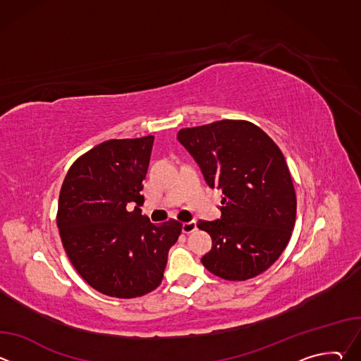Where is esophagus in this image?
I'll return each instance as SVG.
<instances>
[{"label":"esophagus","mask_w":361,"mask_h":361,"mask_svg":"<svg viewBox=\"0 0 361 361\" xmlns=\"http://www.w3.org/2000/svg\"><path fill=\"white\" fill-rule=\"evenodd\" d=\"M195 230H197V223H195L194 220L187 221V223H183V233H184V234L194 233Z\"/></svg>","instance_id":"esophagus-1"}]
</instances>
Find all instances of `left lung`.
<instances>
[{
  "label": "left lung",
  "instance_id": "obj_1",
  "mask_svg": "<svg viewBox=\"0 0 361 361\" xmlns=\"http://www.w3.org/2000/svg\"><path fill=\"white\" fill-rule=\"evenodd\" d=\"M177 140L209 185L224 194L221 217L197 223L213 240L202 266L230 281L262 274L284 251L295 223V192L283 152L260 127L237 120L183 128Z\"/></svg>",
  "mask_w": 361,
  "mask_h": 361
}]
</instances>
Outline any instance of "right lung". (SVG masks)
<instances>
[{
	"mask_svg": "<svg viewBox=\"0 0 361 361\" xmlns=\"http://www.w3.org/2000/svg\"><path fill=\"white\" fill-rule=\"evenodd\" d=\"M152 142L147 135L98 144L71 166L60 191L57 226L68 259L92 288L110 297L157 288L181 234L176 220L152 224L141 214Z\"/></svg>",
	"mask_w": 361,
	"mask_h": 361,
	"instance_id": "obj_1",
	"label": "right lung"
}]
</instances>
